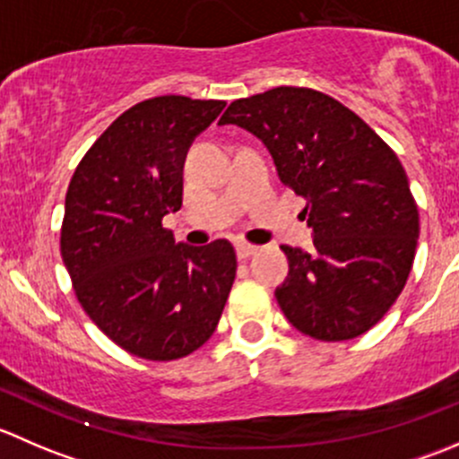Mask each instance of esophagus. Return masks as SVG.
Wrapping results in <instances>:
<instances>
[{"label": "esophagus", "mask_w": 459, "mask_h": 459, "mask_svg": "<svg viewBox=\"0 0 459 459\" xmlns=\"http://www.w3.org/2000/svg\"><path fill=\"white\" fill-rule=\"evenodd\" d=\"M235 251H238L239 259H247V257L255 255L257 247H253V244H247V242H238L235 244Z\"/></svg>", "instance_id": "esophagus-1"}]
</instances>
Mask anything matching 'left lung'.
<instances>
[{
	"instance_id": "obj_1",
	"label": "left lung",
	"mask_w": 459,
	"mask_h": 459,
	"mask_svg": "<svg viewBox=\"0 0 459 459\" xmlns=\"http://www.w3.org/2000/svg\"><path fill=\"white\" fill-rule=\"evenodd\" d=\"M220 124L259 137L281 182L307 200L316 251L281 247L289 277L275 298L286 319L322 342L373 328L404 289L420 238L418 204L393 148L313 88L235 100Z\"/></svg>"
}]
</instances>
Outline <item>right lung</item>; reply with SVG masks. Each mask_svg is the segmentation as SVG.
Returning a JSON list of instances; mask_svg holds the SVG:
<instances>
[{
    "instance_id": "obj_1",
    "label": "right lung",
    "mask_w": 459,
    "mask_h": 459,
    "mask_svg": "<svg viewBox=\"0 0 459 459\" xmlns=\"http://www.w3.org/2000/svg\"><path fill=\"white\" fill-rule=\"evenodd\" d=\"M226 101L161 95L119 115L73 173L62 259L86 316L137 358L170 362L215 333L238 259L229 239L175 242L184 160Z\"/></svg>"
}]
</instances>
